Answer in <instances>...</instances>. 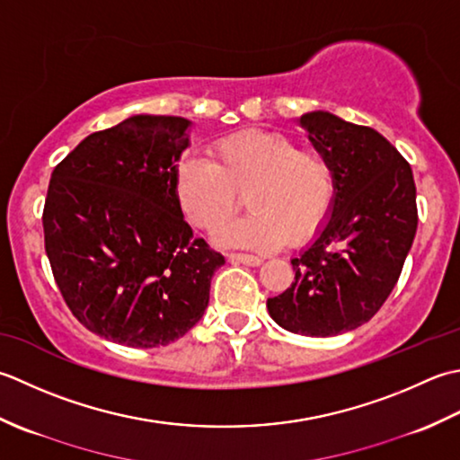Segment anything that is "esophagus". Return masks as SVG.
<instances>
[{
	"label": "esophagus",
	"instance_id": "34e87169",
	"mask_svg": "<svg viewBox=\"0 0 460 460\" xmlns=\"http://www.w3.org/2000/svg\"><path fill=\"white\" fill-rule=\"evenodd\" d=\"M228 260L232 264H246V266H260L261 258L252 254H228Z\"/></svg>",
	"mask_w": 460,
	"mask_h": 460
}]
</instances>
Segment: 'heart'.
<instances>
[{
	"mask_svg": "<svg viewBox=\"0 0 460 460\" xmlns=\"http://www.w3.org/2000/svg\"><path fill=\"white\" fill-rule=\"evenodd\" d=\"M208 153L212 161L182 156L174 171L176 199L192 226L217 230L243 194L250 214L218 232L224 246H299L322 230L335 196L333 168L322 153L260 128L220 137Z\"/></svg>",
	"mask_w": 460,
	"mask_h": 460,
	"instance_id": "b5f03b06",
	"label": "heart"
}]
</instances>
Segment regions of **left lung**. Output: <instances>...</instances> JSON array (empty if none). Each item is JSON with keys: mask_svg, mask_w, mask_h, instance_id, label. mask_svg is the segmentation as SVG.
Here are the masks:
<instances>
[{"mask_svg": "<svg viewBox=\"0 0 460 460\" xmlns=\"http://www.w3.org/2000/svg\"><path fill=\"white\" fill-rule=\"evenodd\" d=\"M299 125L330 161L335 196L268 312L292 333L332 337L367 323L395 288L417 232V189L409 163L375 128L327 111L305 112Z\"/></svg>", "mask_w": 460, "mask_h": 460, "instance_id": "left-lung-1", "label": "left lung"}]
</instances>
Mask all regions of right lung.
<instances>
[{
  "instance_id": "right-lung-1",
  "label": "right lung",
  "mask_w": 460,
  "mask_h": 460,
  "mask_svg": "<svg viewBox=\"0 0 460 460\" xmlns=\"http://www.w3.org/2000/svg\"><path fill=\"white\" fill-rule=\"evenodd\" d=\"M182 117L135 115L55 166L45 252L73 315L127 348H158L200 322L224 256L192 236L174 192L190 145Z\"/></svg>"
}]
</instances>
